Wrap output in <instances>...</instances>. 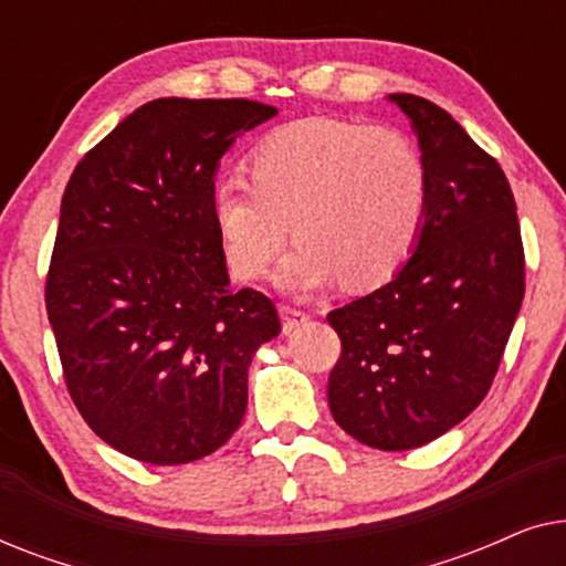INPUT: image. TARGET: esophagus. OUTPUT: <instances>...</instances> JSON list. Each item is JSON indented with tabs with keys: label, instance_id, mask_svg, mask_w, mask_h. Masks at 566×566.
<instances>
[{
	"label": "esophagus",
	"instance_id": "obj_1",
	"mask_svg": "<svg viewBox=\"0 0 566 566\" xmlns=\"http://www.w3.org/2000/svg\"><path fill=\"white\" fill-rule=\"evenodd\" d=\"M281 319H283V335H291V332H296L301 324L308 322V314L293 306H281Z\"/></svg>",
	"mask_w": 566,
	"mask_h": 566
}]
</instances>
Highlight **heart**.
Returning <instances> with one entry per match:
<instances>
[{
    "label": "heart",
    "mask_w": 566,
    "mask_h": 566,
    "mask_svg": "<svg viewBox=\"0 0 566 566\" xmlns=\"http://www.w3.org/2000/svg\"><path fill=\"white\" fill-rule=\"evenodd\" d=\"M428 200V165L407 136L301 118L258 144L250 180L216 182L211 216L223 260L242 281L265 275L291 223L298 242L275 281L308 293L337 277L347 289L389 281L420 242Z\"/></svg>",
    "instance_id": "obj_1"
}]
</instances>
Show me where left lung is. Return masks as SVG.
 <instances>
[{"label": "left lung", "instance_id": "1", "mask_svg": "<svg viewBox=\"0 0 566 566\" xmlns=\"http://www.w3.org/2000/svg\"><path fill=\"white\" fill-rule=\"evenodd\" d=\"M428 165L420 242L391 281L329 312L343 339L327 399L347 436L409 451L474 412L523 304V242L507 177L443 107L389 95Z\"/></svg>", "mask_w": 566, "mask_h": 566}]
</instances>
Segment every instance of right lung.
Masks as SVG:
<instances>
[{
	"label": "right lung",
	"instance_id": "obj_1",
	"mask_svg": "<svg viewBox=\"0 0 566 566\" xmlns=\"http://www.w3.org/2000/svg\"><path fill=\"white\" fill-rule=\"evenodd\" d=\"M277 111L151 99L118 123L61 198L45 308L84 422L157 467L213 453L242 422L273 301L234 291L211 216L221 157Z\"/></svg>",
	"mask_w": 566,
	"mask_h": 566
}]
</instances>
